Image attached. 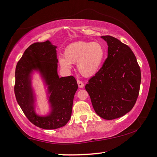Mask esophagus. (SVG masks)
Segmentation results:
<instances>
[{"mask_svg":"<svg viewBox=\"0 0 157 157\" xmlns=\"http://www.w3.org/2000/svg\"><path fill=\"white\" fill-rule=\"evenodd\" d=\"M78 86L79 88H83L84 87V83L82 81L79 80V79L78 80Z\"/></svg>","mask_w":157,"mask_h":157,"instance_id":"34e87169","label":"esophagus"}]
</instances>
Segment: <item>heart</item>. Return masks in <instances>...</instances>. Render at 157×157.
<instances>
[{"instance_id":"1","label":"heart","mask_w":157,"mask_h":157,"mask_svg":"<svg viewBox=\"0 0 157 157\" xmlns=\"http://www.w3.org/2000/svg\"><path fill=\"white\" fill-rule=\"evenodd\" d=\"M105 54V48L100 42L79 41L67 46L64 57H60L58 61L60 67L67 71L72 68L71 63H77L79 73L90 78L99 71Z\"/></svg>"}]
</instances>
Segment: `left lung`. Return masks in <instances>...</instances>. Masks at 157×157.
<instances>
[{
	"label": "left lung",
	"mask_w": 157,
	"mask_h": 157,
	"mask_svg": "<svg viewBox=\"0 0 157 157\" xmlns=\"http://www.w3.org/2000/svg\"><path fill=\"white\" fill-rule=\"evenodd\" d=\"M101 38L108 44V57L85 89L97 115L113 120L128 113L136 103L141 71L129 46L111 36Z\"/></svg>",
	"instance_id": "8db88e82"
}]
</instances>
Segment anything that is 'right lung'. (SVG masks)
I'll list each match as a JSON object with an SVG mask.
<instances>
[{
	"label": "right lung",
	"instance_id": "obj_1",
	"mask_svg": "<svg viewBox=\"0 0 157 157\" xmlns=\"http://www.w3.org/2000/svg\"><path fill=\"white\" fill-rule=\"evenodd\" d=\"M56 46L49 41L30 45L17 62L14 90L16 99L30 122L37 127L53 130L66 125L71 119L75 94L78 88L73 76L59 78L57 72ZM39 71L48 86L51 112L48 116L36 115L31 78Z\"/></svg>",
	"mask_w": 157,
	"mask_h": 157
}]
</instances>
